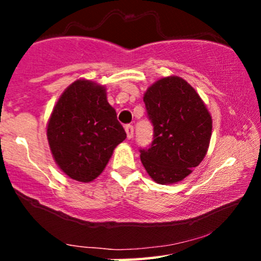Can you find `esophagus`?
<instances>
[{
    "label": "esophagus",
    "mask_w": 261,
    "mask_h": 261,
    "mask_svg": "<svg viewBox=\"0 0 261 261\" xmlns=\"http://www.w3.org/2000/svg\"><path fill=\"white\" fill-rule=\"evenodd\" d=\"M125 131H126L127 139L128 140L133 139V137H134V126H133V125H130V124L125 125Z\"/></svg>",
    "instance_id": "1"
}]
</instances>
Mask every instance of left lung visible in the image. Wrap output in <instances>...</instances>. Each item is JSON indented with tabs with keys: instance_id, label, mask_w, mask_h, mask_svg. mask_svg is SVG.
<instances>
[{
	"instance_id": "left-lung-1",
	"label": "left lung",
	"mask_w": 261,
	"mask_h": 261,
	"mask_svg": "<svg viewBox=\"0 0 261 261\" xmlns=\"http://www.w3.org/2000/svg\"><path fill=\"white\" fill-rule=\"evenodd\" d=\"M143 101L153 125V141L140 149L141 162L158 184L180 181L207 152L211 115L195 89L176 76L158 80Z\"/></svg>"
}]
</instances>
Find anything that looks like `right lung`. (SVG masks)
I'll use <instances>...</instances> for the list:
<instances>
[{
  "label": "right lung",
  "instance_id": "right-lung-1",
  "mask_svg": "<svg viewBox=\"0 0 261 261\" xmlns=\"http://www.w3.org/2000/svg\"><path fill=\"white\" fill-rule=\"evenodd\" d=\"M46 135L60 169L83 182L103 172L114 148L126 139L115 109L108 103L106 88L86 80L76 81L62 93Z\"/></svg>",
  "mask_w": 261,
  "mask_h": 261
}]
</instances>
